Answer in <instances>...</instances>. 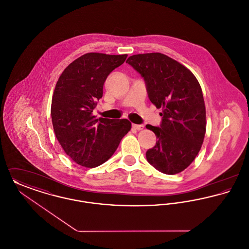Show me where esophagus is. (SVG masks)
Segmentation results:
<instances>
[{
	"label": "esophagus",
	"mask_w": 249,
	"mask_h": 249,
	"mask_svg": "<svg viewBox=\"0 0 249 249\" xmlns=\"http://www.w3.org/2000/svg\"><path fill=\"white\" fill-rule=\"evenodd\" d=\"M132 127L137 130H142L143 129V125L142 124H132Z\"/></svg>",
	"instance_id": "esophagus-1"
}]
</instances>
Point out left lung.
Instances as JSON below:
<instances>
[{"instance_id": "obj_1", "label": "left lung", "mask_w": 249, "mask_h": 249, "mask_svg": "<svg viewBox=\"0 0 249 249\" xmlns=\"http://www.w3.org/2000/svg\"><path fill=\"white\" fill-rule=\"evenodd\" d=\"M126 62L143 77L150 102L162 108L160 126H145L158 139L146 151V160L163 174H178L194 160L204 139L201 86L187 67L161 53L132 55Z\"/></svg>"}]
</instances>
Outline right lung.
<instances>
[{
    "label": "right lung",
    "mask_w": 249,
    "mask_h": 249,
    "mask_svg": "<svg viewBox=\"0 0 249 249\" xmlns=\"http://www.w3.org/2000/svg\"><path fill=\"white\" fill-rule=\"evenodd\" d=\"M127 56L84 54L64 69L56 84L51 104L53 129L64 152L79 165L94 168L106 162L130 131L128 119L92 115L107 76Z\"/></svg>",
    "instance_id": "obj_1"
}]
</instances>
